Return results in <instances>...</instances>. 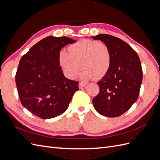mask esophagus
<instances>
[{"label":"esophagus","instance_id":"1","mask_svg":"<svg viewBox=\"0 0 160 160\" xmlns=\"http://www.w3.org/2000/svg\"><path fill=\"white\" fill-rule=\"evenodd\" d=\"M86 85H87V84H86V83H83V82H80V83H79V88H83V87H85Z\"/></svg>","mask_w":160,"mask_h":160}]
</instances>
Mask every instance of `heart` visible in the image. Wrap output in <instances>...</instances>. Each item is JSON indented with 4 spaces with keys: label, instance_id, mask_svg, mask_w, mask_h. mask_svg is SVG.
<instances>
[{
    "label": "heart",
    "instance_id": "heart-1",
    "mask_svg": "<svg viewBox=\"0 0 160 160\" xmlns=\"http://www.w3.org/2000/svg\"><path fill=\"white\" fill-rule=\"evenodd\" d=\"M68 51L62 50L59 52L58 62L65 76L69 79L76 78L80 66L82 68L80 78L83 80L94 78L101 79L109 70L112 55L107 44L85 39L69 45Z\"/></svg>",
    "mask_w": 160,
    "mask_h": 160
}]
</instances>
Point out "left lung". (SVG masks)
Masks as SVG:
<instances>
[{"instance_id": "obj_1", "label": "left lung", "mask_w": 160, "mask_h": 160, "mask_svg": "<svg viewBox=\"0 0 160 160\" xmlns=\"http://www.w3.org/2000/svg\"><path fill=\"white\" fill-rule=\"evenodd\" d=\"M92 38L107 44L112 55L109 72L97 82L100 91L93 98V106L102 116L118 117L138 99L142 80L141 61L132 48L120 38L105 34Z\"/></svg>"}]
</instances>
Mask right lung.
Masks as SVG:
<instances>
[{
  "mask_svg": "<svg viewBox=\"0 0 160 160\" xmlns=\"http://www.w3.org/2000/svg\"><path fill=\"white\" fill-rule=\"evenodd\" d=\"M76 40L49 36L34 44L19 61L15 82L24 108L42 119H50L66 111L77 81L65 77L58 62L61 48Z\"/></svg>",
  "mask_w": 160,
  "mask_h": 160,
  "instance_id": "right-lung-1",
  "label": "right lung"
}]
</instances>
